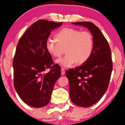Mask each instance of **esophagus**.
I'll use <instances>...</instances> for the list:
<instances>
[{"mask_svg":"<svg viewBox=\"0 0 125 125\" xmlns=\"http://www.w3.org/2000/svg\"><path fill=\"white\" fill-rule=\"evenodd\" d=\"M65 73V69L64 68H61V75H64Z\"/></svg>","mask_w":125,"mask_h":125,"instance_id":"obj_1","label":"esophagus"}]
</instances>
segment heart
<instances>
[{
	"mask_svg": "<svg viewBox=\"0 0 125 125\" xmlns=\"http://www.w3.org/2000/svg\"><path fill=\"white\" fill-rule=\"evenodd\" d=\"M56 41L48 39L45 43L47 52L53 57H60L65 49V56L56 62L65 67L72 66L75 62H86L93 52L94 41L89 31L73 28L65 27L56 33Z\"/></svg>",
	"mask_w": 125,
	"mask_h": 125,
	"instance_id": "heart-1",
	"label": "heart"
}]
</instances>
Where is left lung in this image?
Wrapping results in <instances>:
<instances>
[{
    "mask_svg": "<svg viewBox=\"0 0 125 125\" xmlns=\"http://www.w3.org/2000/svg\"><path fill=\"white\" fill-rule=\"evenodd\" d=\"M72 24L88 28L94 41V48L89 60L65 72L72 101L80 107H89L97 103L108 88L113 70L110 48L101 30L93 23Z\"/></svg>",
    "mask_w": 125,
    "mask_h": 125,
    "instance_id": "left-lung-1",
    "label": "left lung"
}]
</instances>
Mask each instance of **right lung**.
I'll return each instance as SVG.
<instances>
[{
	"mask_svg": "<svg viewBox=\"0 0 125 125\" xmlns=\"http://www.w3.org/2000/svg\"><path fill=\"white\" fill-rule=\"evenodd\" d=\"M62 22L40 20L20 38L13 61L15 89L21 99L31 107L49 104L55 83L61 76V67L53 64L45 48L52 30ZM47 69H50L48 73Z\"/></svg>",
	"mask_w": 125,
	"mask_h": 125,
	"instance_id": "add662e5",
	"label": "right lung"
}]
</instances>
